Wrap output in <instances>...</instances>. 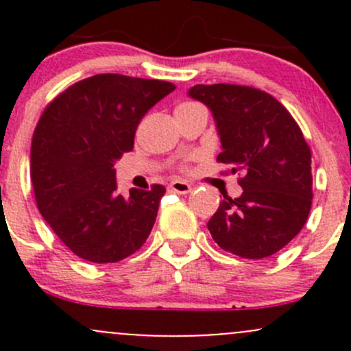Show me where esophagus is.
I'll list each match as a JSON object with an SVG mask.
<instances>
[{
  "instance_id": "34e87169",
  "label": "esophagus",
  "mask_w": 351,
  "mask_h": 351,
  "mask_svg": "<svg viewBox=\"0 0 351 351\" xmlns=\"http://www.w3.org/2000/svg\"><path fill=\"white\" fill-rule=\"evenodd\" d=\"M169 190L176 193H189L192 192V185L189 182H183V180H173L169 183Z\"/></svg>"
}]
</instances>
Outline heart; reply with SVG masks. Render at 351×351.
<instances>
[{
	"label": "heart",
	"instance_id": "b5f03b06",
	"mask_svg": "<svg viewBox=\"0 0 351 351\" xmlns=\"http://www.w3.org/2000/svg\"><path fill=\"white\" fill-rule=\"evenodd\" d=\"M183 105H189V104H183Z\"/></svg>",
	"mask_w": 351,
	"mask_h": 351
}]
</instances>
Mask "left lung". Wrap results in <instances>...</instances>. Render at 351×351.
Masks as SVG:
<instances>
[{
  "mask_svg": "<svg viewBox=\"0 0 351 351\" xmlns=\"http://www.w3.org/2000/svg\"><path fill=\"white\" fill-rule=\"evenodd\" d=\"M189 95L210 108L222 153L219 162L243 173L241 197L219 204L207 222L214 241L260 260L280 251L306 224L313 205L311 149L277 98L241 84H195Z\"/></svg>",
  "mask_w": 351,
  "mask_h": 351,
  "instance_id": "1",
  "label": "left lung"
}]
</instances>
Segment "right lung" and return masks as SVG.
<instances>
[{"label": "right lung", "instance_id": "right-lung-1", "mask_svg": "<svg viewBox=\"0 0 351 351\" xmlns=\"http://www.w3.org/2000/svg\"><path fill=\"white\" fill-rule=\"evenodd\" d=\"M175 84L97 74L59 93L32 137L30 178L42 217L76 256L115 263L151 234L162 185L119 195L113 162L134 147L141 119Z\"/></svg>", "mask_w": 351, "mask_h": 351}]
</instances>
